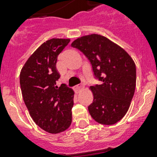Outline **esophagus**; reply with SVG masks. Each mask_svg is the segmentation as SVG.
I'll return each mask as SVG.
<instances>
[{
  "mask_svg": "<svg viewBox=\"0 0 157 157\" xmlns=\"http://www.w3.org/2000/svg\"><path fill=\"white\" fill-rule=\"evenodd\" d=\"M83 85H82V84H81V85H77V86H75V90L76 91H78V90H81V88H83Z\"/></svg>",
  "mask_w": 157,
  "mask_h": 157,
  "instance_id": "1",
  "label": "esophagus"
}]
</instances>
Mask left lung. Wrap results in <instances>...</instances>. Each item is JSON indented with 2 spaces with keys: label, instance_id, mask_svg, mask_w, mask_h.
<instances>
[{
  "label": "left lung",
  "instance_id": "obj_1",
  "mask_svg": "<svg viewBox=\"0 0 157 157\" xmlns=\"http://www.w3.org/2000/svg\"><path fill=\"white\" fill-rule=\"evenodd\" d=\"M71 46L85 54L92 65L94 78L90 86L93 103L90 114L99 124H116L129 109L136 86V67L128 53L107 37L98 34L84 36Z\"/></svg>",
  "mask_w": 157,
  "mask_h": 157
}]
</instances>
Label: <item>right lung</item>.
Here are the masks:
<instances>
[{
  "mask_svg": "<svg viewBox=\"0 0 157 157\" xmlns=\"http://www.w3.org/2000/svg\"><path fill=\"white\" fill-rule=\"evenodd\" d=\"M69 39H50L36 50L20 72L23 98L30 116L38 126L50 134L66 130L71 123L73 90L62 84L56 69L59 54Z\"/></svg>",
  "mask_w": 157,
  "mask_h": 157,
  "instance_id": "obj_1",
  "label": "right lung"
}]
</instances>
